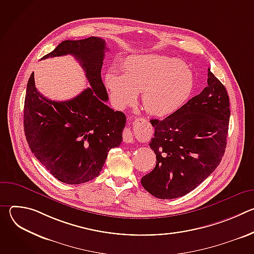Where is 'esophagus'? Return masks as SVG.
<instances>
[{"label":"esophagus","instance_id":"1","mask_svg":"<svg viewBox=\"0 0 254 254\" xmlns=\"http://www.w3.org/2000/svg\"><path fill=\"white\" fill-rule=\"evenodd\" d=\"M123 138H124V141L127 142V143H129V142H133V141H134L132 132H131V130H130L129 127H126V128L124 129Z\"/></svg>","mask_w":254,"mask_h":254}]
</instances>
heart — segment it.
<instances>
[{"label": "heart", "instance_id": "1", "mask_svg": "<svg viewBox=\"0 0 254 254\" xmlns=\"http://www.w3.org/2000/svg\"><path fill=\"white\" fill-rule=\"evenodd\" d=\"M124 74L108 71L104 83L118 110L131 105L141 92V104L150 116L163 118L174 114L189 98L193 76L186 65L176 58L158 54L128 57Z\"/></svg>", "mask_w": 254, "mask_h": 254}]
</instances>
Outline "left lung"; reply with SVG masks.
Instances as JSON below:
<instances>
[{"instance_id": "8db88e82", "label": "left lung", "mask_w": 254, "mask_h": 254, "mask_svg": "<svg viewBox=\"0 0 254 254\" xmlns=\"http://www.w3.org/2000/svg\"><path fill=\"white\" fill-rule=\"evenodd\" d=\"M208 85L155 128L150 147L157 162L140 183L159 199L185 196L220 164L229 126V96L225 86L208 69Z\"/></svg>"}]
</instances>
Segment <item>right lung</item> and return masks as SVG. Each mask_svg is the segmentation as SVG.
Wrapping results in <instances>:
<instances>
[{
    "label": "right lung",
    "instance_id": "right-lung-1",
    "mask_svg": "<svg viewBox=\"0 0 254 254\" xmlns=\"http://www.w3.org/2000/svg\"><path fill=\"white\" fill-rule=\"evenodd\" d=\"M105 41L98 37L65 40L41 59L70 54L85 72L90 87L76 97L53 101L35 87L34 73L24 104V130L34 156L62 183L77 185L96 178L111 149L123 140L126 116L115 112L101 79Z\"/></svg>",
    "mask_w": 254,
    "mask_h": 254
}]
</instances>
